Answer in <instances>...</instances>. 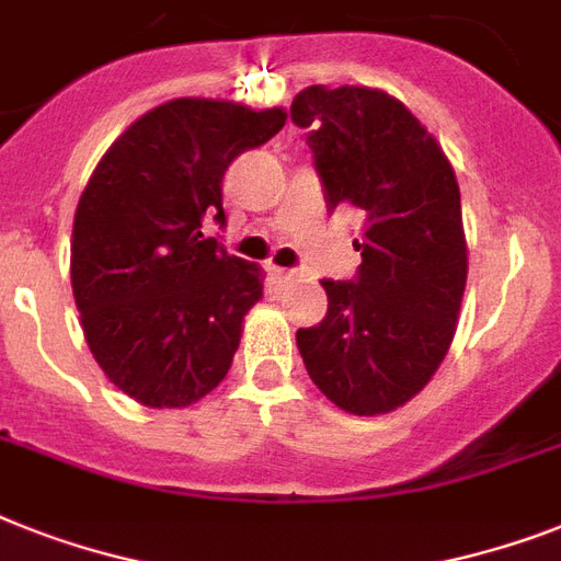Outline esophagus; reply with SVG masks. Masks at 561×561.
I'll return each instance as SVG.
<instances>
[{
  "label": "esophagus",
  "mask_w": 561,
  "mask_h": 561,
  "mask_svg": "<svg viewBox=\"0 0 561 561\" xmlns=\"http://www.w3.org/2000/svg\"><path fill=\"white\" fill-rule=\"evenodd\" d=\"M271 276L276 282H296V279H299V271H285V267H273Z\"/></svg>",
  "instance_id": "34e87169"
}]
</instances>
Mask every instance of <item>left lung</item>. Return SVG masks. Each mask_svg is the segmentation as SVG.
I'll return each mask as SVG.
<instances>
[{"mask_svg":"<svg viewBox=\"0 0 561 561\" xmlns=\"http://www.w3.org/2000/svg\"><path fill=\"white\" fill-rule=\"evenodd\" d=\"M290 121L308 129L328 213L354 207V279H322L328 313L299 328L308 375L352 414L403 407L449 352L467 288L461 193L444 149L400 100L363 85H311Z\"/></svg>","mask_w":561,"mask_h":561,"instance_id":"8db88e82","label":"left lung"}]
</instances>
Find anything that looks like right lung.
Returning a JSON list of instances; mask_svg holds the SVG:
<instances>
[{
	"mask_svg": "<svg viewBox=\"0 0 561 561\" xmlns=\"http://www.w3.org/2000/svg\"><path fill=\"white\" fill-rule=\"evenodd\" d=\"M285 126L282 108L181 98L108 147L85 184L71 239V288L85 343L123 394L190 407L225 380L262 271L202 233L227 225V167Z\"/></svg>",
	"mask_w": 561,
	"mask_h": 561,
	"instance_id": "right-lung-1",
	"label": "right lung"
}]
</instances>
